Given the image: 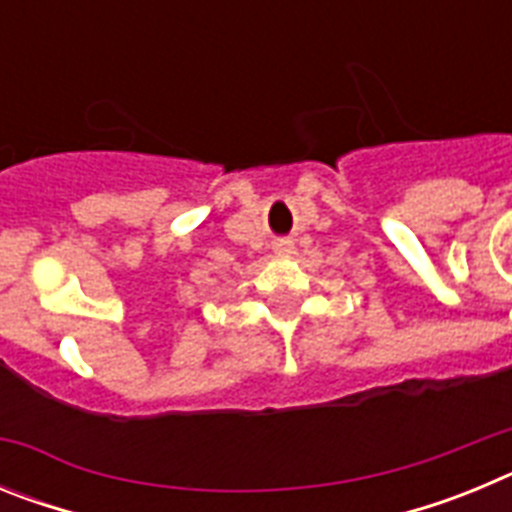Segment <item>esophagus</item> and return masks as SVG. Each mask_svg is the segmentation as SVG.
<instances>
[{
    "instance_id": "1",
    "label": "esophagus",
    "mask_w": 512,
    "mask_h": 512,
    "mask_svg": "<svg viewBox=\"0 0 512 512\" xmlns=\"http://www.w3.org/2000/svg\"><path fill=\"white\" fill-rule=\"evenodd\" d=\"M274 251H277L279 256H289V253L295 251V243L289 241V238H279V241H274Z\"/></svg>"
}]
</instances>
